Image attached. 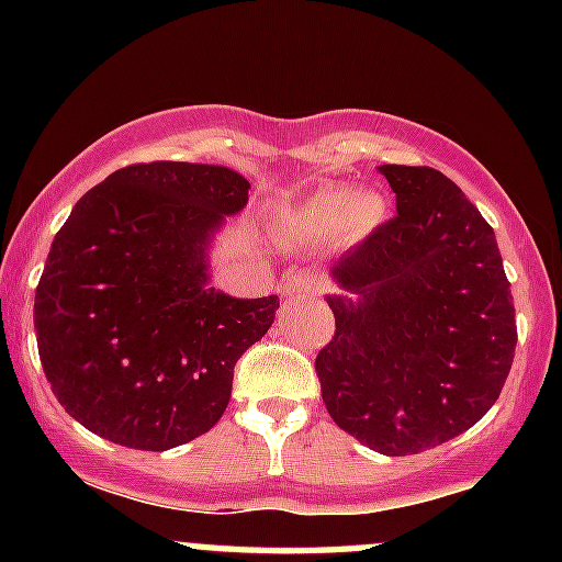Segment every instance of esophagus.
<instances>
[{
    "label": "esophagus",
    "instance_id": "34e87169",
    "mask_svg": "<svg viewBox=\"0 0 562 562\" xmlns=\"http://www.w3.org/2000/svg\"><path fill=\"white\" fill-rule=\"evenodd\" d=\"M328 288L326 277L317 274V271H291L282 282V296H317Z\"/></svg>",
    "mask_w": 562,
    "mask_h": 562
}]
</instances>
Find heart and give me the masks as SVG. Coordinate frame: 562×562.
<instances>
[{
    "label": "heart",
    "instance_id": "heart-1",
    "mask_svg": "<svg viewBox=\"0 0 562 562\" xmlns=\"http://www.w3.org/2000/svg\"><path fill=\"white\" fill-rule=\"evenodd\" d=\"M386 220V201L356 187L334 184L313 192L296 212L288 217L291 228L307 239L326 241L334 236L364 239Z\"/></svg>",
    "mask_w": 562,
    "mask_h": 562
}]
</instances>
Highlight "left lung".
Segmentation results:
<instances>
[{"label": "left lung", "mask_w": 562, "mask_h": 562, "mask_svg": "<svg viewBox=\"0 0 562 562\" xmlns=\"http://www.w3.org/2000/svg\"><path fill=\"white\" fill-rule=\"evenodd\" d=\"M396 214L331 269L334 337L315 359L339 429L389 457L473 427L514 364L517 321L495 231L449 176L381 166Z\"/></svg>", "instance_id": "left-lung-1"}]
</instances>
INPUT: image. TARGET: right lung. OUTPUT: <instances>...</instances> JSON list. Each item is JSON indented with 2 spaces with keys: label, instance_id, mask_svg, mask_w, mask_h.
<instances>
[{
  "label": "right lung",
  "instance_id": "add662e5",
  "mask_svg": "<svg viewBox=\"0 0 562 562\" xmlns=\"http://www.w3.org/2000/svg\"><path fill=\"white\" fill-rule=\"evenodd\" d=\"M247 190L223 166L135 162L92 187L54 236L35 291L40 361L94 435L166 451L225 413L236 361L280 307L206 288L203 245Z\"/></svg>",
  "mask_w": 562,
  "mask_h": 562
}]
</instances>
